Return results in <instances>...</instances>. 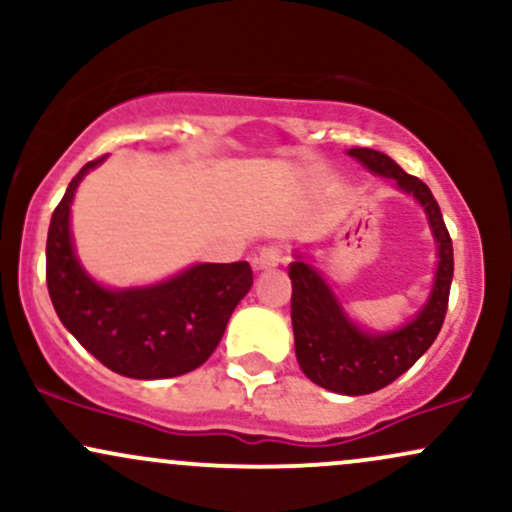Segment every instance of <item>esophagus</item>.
Segmentation results:
<instances>
[{
  "instance_id": "esophagus-1",
  "label": "esophagus",
  "mask_w": 512,
  "mask_h": 512,
  "mask_svg": "<svg viewBox=\"0 0 512 512\" xmlns=\"http://www.w3.org/2000/svg\"><path fill=\"white\" fill-rule=\"evenodd\" d=\"M284 262H286V250L281 248V245H264L255 257L257 269H274Z\"/></svg>"
}]
</instances>
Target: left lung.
<instances>
[{"label": "left lung", "mask_w": 512, "mask_h": 512, "mask_svg": "<svg viewBox=\"0 0 512 512\" xmlns=\"http://www.w3.org/2000/svg\"><path fill=\"white\" fill-rule=\"evenodd\" d=\"M349 156L358 158L363 166L383 178H395L404 192H411L419 199L436 236L440 257L436 284L424 310L402 330L390 334L358 330L346 320L342 308L334 301L330 286L313 267L305 262L289 264L291 322L298 366L315 385L339 392V395L356 397L383 390L399 375L407 373L426 354L428 346L436 342L445 313H448L455 260H452V240L443 214L426 182L404 173L390 156L380 151L351 149Z\"/></svg>", "instance_id": "8db88e82"}]
</instances>
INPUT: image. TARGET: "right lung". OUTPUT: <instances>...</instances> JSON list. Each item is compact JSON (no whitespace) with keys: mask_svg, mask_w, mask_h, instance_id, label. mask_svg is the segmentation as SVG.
<instances>
[{"mask_svg":"<svg viewBox=\"0 0 512 512\" xmlns=\"http://www.w3.org/2000/svg\"><path fill=\"white\" fill-rule=\"evenodd\" d=\"M105 156L88 161L52 211L45 279L62 325L105 368L137 380L185 375L219 346L240 298L250 291L248 262L197 264L149 289L108 291L76 262L69 204L81 178Z\"/></svg>","mask_w":512,"mask_h":512,"instance_id":"obj_1","label":"right lung"}]
</instances>
